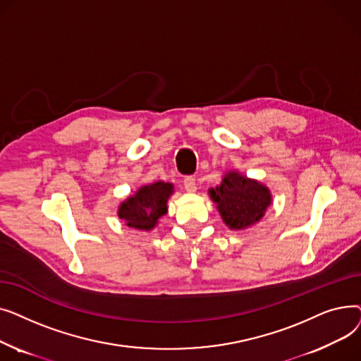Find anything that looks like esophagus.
<instances>
[{"label": "esophagus", "mask_w": 361, "mask_h": 361, "mask_svg": "<svg viewBox=\"0 0 361 361\" xmlns=\"http://www.w3.org/2000/svg\"><path fill=\"white\" fill-rule=\"evenodd\" d=\"M184 188L185 190L188 192V193H193V192H196V178L195 177H192V176H188V177H185L184 178Z\"/></svg>", "instance_id": "esophagus-1"}]
</instances>
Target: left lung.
<instances>
[{
    "label": "left lung",
    "instance_id": "8db88e82",
    "mask_svg": "<svg viewBox=\"0 0 361 361\" xmlns=\"http://www.w3.org/2000/svg\"><path fill=\"white\" fill-rule=\"evenodd\" d=\"M211 196L218 203L224 222L231 230H243L257 222L271 204V193L264 185L238 173L226 174Z\"/></svg>",
    "mask_w": 361,
    "mask_h": 361
}]
</instances>
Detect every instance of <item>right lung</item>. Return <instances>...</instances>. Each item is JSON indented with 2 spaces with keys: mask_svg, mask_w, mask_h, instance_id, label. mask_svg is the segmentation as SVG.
I'll return each instance as SVG.
<instances>
[{
  "mask_svg": "<svg viewBox=\"0 0 361 361\" xmlns=\"http://www.w3.org/2000/svg\"><path fill=\"white\" fill-rule=\"evenodd\" d=\"M173 184L158 181L140 187V190L121 203L118 216L128 226L149 231L166 214V202L173 193Z\"/></svg>",
  "mask_w": 361,
  "mask_h": 361,
  "instance_id": "right-lung-1",
  "label": "right lung"
}]
</instances>
